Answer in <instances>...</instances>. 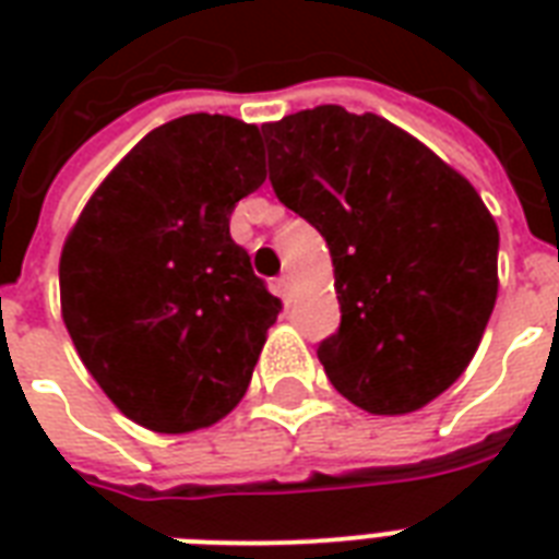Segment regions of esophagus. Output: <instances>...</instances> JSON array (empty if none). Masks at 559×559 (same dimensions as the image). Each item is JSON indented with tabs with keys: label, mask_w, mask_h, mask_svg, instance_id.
<instances>
[{
	"label": "esophagus",
	"mask_w": 559,
	"mask_h": 559,
	"mask_svg": "<svg viewBox=\"0 0 559 559\" xmlns=\"http://www.w3.org/2000/svg\"><path fill=\"white\" fill-rule=\"evenodd\" d=\"M275 293H278L281 298H287V293H289V275H281V278L275 281Z\"/></svg>",
	"instance_id": "obj_1"
}]
</instances>
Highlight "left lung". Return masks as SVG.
<instances>
[{
	"label": "left lung",
	"instance_id": "obj_1",
	"mask_svg": "<svg viewBox=\"0 0 559 559\" xmlns=\"http://www.w3.org/2000/svg\"><path fill=\"white\" fill-rule=\"evenodd\" d=\"M278 200L328 240L340 331L319 362L371 415L459 380L499 293V228L443 159L385 118L324 104L261 127Z\"/></svg>",
	"mask_w": 559,
	"mask_h": 559
}]
</instances>
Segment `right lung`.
<instances>
[{
  "label": "right lung",
  "mask_w": 559,
  "mask_h": 559,
  "mask_svg": "<svg viewBox=\"0 0 559 559\" xmlns=\"http://www.w3.org/2000/svg\"><path fill=\"white\" fill-rule=\"evenodd\" d=\"M263 179L258 127L174 118L118 162L66 237V331L139 426L193 432L243 400L281 298L231 240L228 217Z\"/></svg>",
  "instance_id": "add662e5"
}]
</instances>
